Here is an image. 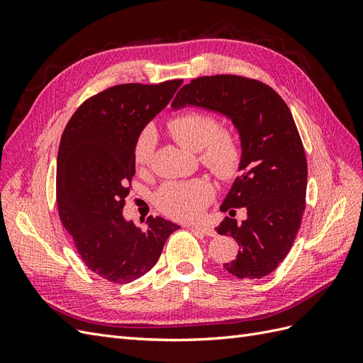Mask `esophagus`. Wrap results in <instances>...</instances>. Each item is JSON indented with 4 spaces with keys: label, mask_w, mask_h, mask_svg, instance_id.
Returning <instances> with one entry per match:
<instances>
[{
    "label": "esophagus",
    "mask_w": 363,
    "mask_h": 363,
    "mask_svg": "<svg viewBox=\"0 0 363 363\" xmlns=\"http://www.w3.org/2000/svg\"><path fill=\"white\" fill-rule=\"evenodd\" d=\"M192 230H196V232H201V233H204V235H207V236H215L216 235V232L213 228H211V227H207V225H203V224H192V225H189Z\"/></svg>",
    "instance_id": "34e87169"
}]
</instances>
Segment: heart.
I'll list each match as a JSON object with an SVG mask.
<instances>
[{
    "instance_id": "heart-1",
    "label": "heart",
    "mask_w": 363,
    "mask_h": 363,
    "mask_svg": "<svg viewBox=\"0 0 363 363\" xmlns=\"http://www.w3.org/2000/svg\"><path fill=\"white\" fill-rule=\"evenodd\" d=\"M168 130L180 145L191 151H200V160L206 168L223 180L236 177L242 162V148L233 131L219 128L216 119L201 112H184L168 121ZM157 135L147 127L139 133L133 148L138 169L151 163ZM213 196L212 184L204 179L164 183L157 191L155 201L160 211L175 219H194L200 216Z\"/></svg>"
}]
</instances>
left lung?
<instances>
[{
  "instance_id": "left-lung-1",
  "label": "left lung",
  "mask_w": 363,
  "mask_h": 363,
  "mask_svg": "<svg viewBox=\"0 0 363 363\" xmlns=\"http://www.w3.org/2000/svg\"><path fill=\"white\" fill-rule=\"evenodd\" d=\"M206 108L232 121L242 162L221 204L228 212L216 227L240 250L224 268L239 279H262L276 269L298 233L306 203L307 162L298 130L281 96L262 82L239 75L200 77L184 84L171 107ZM247 219L238 223L234 208Z\"/></svg>"
}]
</instances>
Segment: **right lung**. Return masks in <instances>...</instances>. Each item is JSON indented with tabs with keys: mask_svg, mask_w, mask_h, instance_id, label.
<instances>
[{
	"mask_svg": "<svg viewBox=\"0 0 363 363\" xmlns=\"http://www.w3.org/2000/svg\"><path fill=\"white\" fill-rule=\"evenodd\" d=\"M182 80L118 84L86 100L63 130L57 155V207L77 251L98 276L130 283L160 257L180 228L160 216L147 230L123 216L135 175L136 138L171 101Z\"/></svg>",
	"mask_w": 363,
	"mask_h": 363,
	"instance_id": "1",
	"label": "right lung"
}]
</instances>
